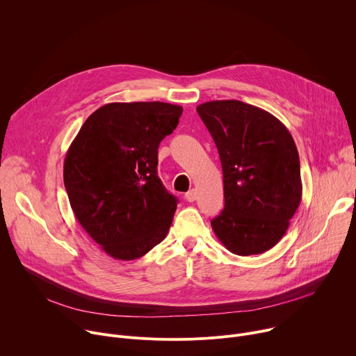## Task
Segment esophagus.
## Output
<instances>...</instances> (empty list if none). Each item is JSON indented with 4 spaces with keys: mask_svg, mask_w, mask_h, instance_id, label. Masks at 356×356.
<instances>
[{
    "mask_svg": "<svg viewBox=\"0 0 356 356\" xmlns=\"http://www.w3.org/2000/svg\"><path fill=\"white\" fill-rule=\"evenodd\" d=\"M186 200L188 201V202H193L195 198H197V191L195 190H190V191H187L186 193Z\"/></svg>",
    "mask_w": 356,
    "mask_h": 356,
    "instance_id": "obj_1",
    "label": "esophagus"
}]
</instances>
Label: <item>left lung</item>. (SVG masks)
Here are the masks:
<instances>
[{"mask_svg": "<svg viewBox=\"0 0 356 356\" xmlns=\"http://www.w3.org/2000/svg\"><path fill=\"white\" fill-rule=\"evenodd\" d=\"M221 159L225 206L213 231L235 255H259L286 234L301 201L300 159L289 129L238 99L200 104Z\"/></svg>", "mask_w": 356, "mask_h": 356, "instance_id": "obj_1", "label": "left lung"}]
</instances>
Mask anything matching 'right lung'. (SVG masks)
Masks as SVG:
<instances>
[{
	"label": "right lung",
	"instance_id": "1",
	"mask_svg": "<svg viewBox=\"0 0 356 356\" xmlns=\"http://www.w3.org/2000/svg\"><path fill=\"white\" fill-rule=\"evenodd\" d=\"M181 113L161 101L110 103L86 120L67 150L72 210L114 259H138L168 235L177 198L158 176V147Z\"/></svg>",
	"mask_w": 356,
	"mask_h": 356
}]
</instances>
